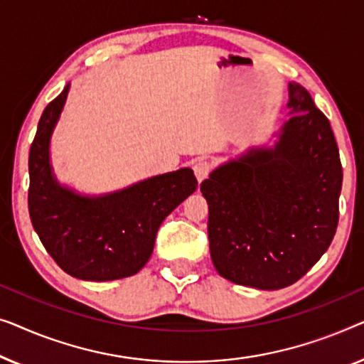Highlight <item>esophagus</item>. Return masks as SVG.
<instances>
[{
  "instance_id": "esophagus-1",
  "label": "esophagus",
  "mask_w": 364,
  "mask_h": 364,
  "mask_svg": "<svg viewBox=\"0 0 364 364\" xmlns=\"http://www.w3.org/2000/svg\"><path fill=\"white\" fill-rule=\"evenodd\" d=\"M193 171H194V175H196V180L201 183L203 180H206L209 171H211V163L206 160H198L193 165Z\"/></svg>"
}]
</instances>
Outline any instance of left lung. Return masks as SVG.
<instances>
[{"mask_svg":"<svg viewBox=\"0 0 364 364\" xmlns=\"http://www.w3.org/2000/svg\"><path fill=\"white\" fill-rule=\"evenodd\" d=\"M272 146H250L201 183L214 267L234 284L279 290L304 277L338 226L343 170L330 122L289 82Z\"/></svg>","mask_w":364,"mask_h":364,"instance_id":"1","label":"left lung"}]
</instances>
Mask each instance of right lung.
<instances>
[{"label": "right lung", "mask_w": 364, "mask_h": 364, "mask_svg": "<svg viewBox=\"0 0 364 364\" xmlns=\"http://www.w3.org/2000/svg\"><path fill=\"white\" fill-rule=\"evenodd\" d=\"M69 87L44 109L31 145V223L50 257L73 277L90 282L130 277L151 257L163 219L194 193L198 181L191 168H181L100 196L60 184L49 148Z\"/></svg>", "instance_id": "add662e5"}]
</instances>
